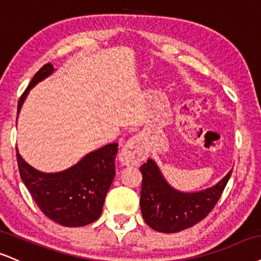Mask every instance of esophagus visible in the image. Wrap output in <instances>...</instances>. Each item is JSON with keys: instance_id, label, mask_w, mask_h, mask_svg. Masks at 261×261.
Masks as SVG:
<instances>
[{"instance_id": "34e87169", "label": "esophagus", "mask_w": 261, "mask_h": 261, "mask_svg": "<svg viewBox=\"0 0 261 261\" xmlns=\"http://www.w3.org/2000/svg\"><path fill=\"white\" fill-rule=\"evenodd\" d=\"M147 156V148L139 136H135L127 141L119 153V162L121 165H139Z\"/></svg>"}]
</instances>
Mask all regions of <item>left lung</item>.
<instances>
[{"label": "left lung", "mask_w": 261, "mask_h": 261, "mask_svg": "<svg viewBox=\"0 0 261 261\" xmlns=\"http://www.w3.org/2000/svg\"><path fill=\"white\" fill-rule=\"evenodd\" d=\"M141 212L146 224L153 230L174 233L192 227L214 209L220 199L232 171L215 186L193 193L172 188L152 159L141 166Z\"/></svg>", "instance_id": "obj_1"}]
</instances>
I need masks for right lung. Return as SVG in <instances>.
<instances>
[{"mask_svg": "<svg viewBox=\"0 0 261 261\" xmlns=\"http://www.w3.org/2000/svg\"><path fill=\"white\" fill-rule=\"evenodd\" d=\"M55 70L47 63L34 75L18 102V114L29 91ZM118 143H109L85 155L71 168L55 174L41 172L30 166L17 150L18 168L24 185L41 212L57 224L79 227L96 221L115 176Z\"/></svg>", "mask_w": 261, "mask_h": 261, "instance_id": "obj_1", "label": "right lung"}]
</instances>
